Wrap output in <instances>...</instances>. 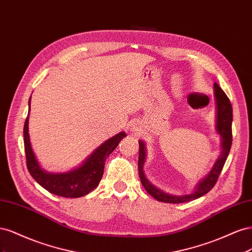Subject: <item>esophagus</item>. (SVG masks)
Returning <instances> with one entry per match:
<instances>
[{
  "mask_svg": "<svg viewBox=\"0 0 252 252\" xmlns=\"http://www.w3.org/2000/svg\"><path fill=\"white\" fill-rule=\"evenodd\" d=\"M133 131H134L135 133H139V132L141 131V128H140V127H136V126H135V127L133 128Z\"/></svg>",
  "mask_w": 252,
  "mask_h": 252,
  "instance_id": "obj_1",
  "label": "esophagus"
}]
</instances>
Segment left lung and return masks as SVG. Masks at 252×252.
<instances>
[{
    "label": "left lung",
    "instance_id": "left-lung-1",
    "mask_svg": "<svg viewBox=\"0 0 252 252\" xmlns=\"http://www.w3.org/2000/svg\"><path fill=\"white\" fill-rule=\"evenodd\" d=\"M215 97H216V104H217V117H216V130L220 136V154L218 157L216 163L213 164L210 171L205 175L203 179H201L195 184L194 189L191 192L185 193V194H171L163 191L162 189L158 188L146 178L144 173V163L146 159L147 156V149L145 142L140 140L139 145V174L142 182V185L146 189V191L154 196L155 199L158 202L163 203H171V204H179V203H185L199 199L207 192H209L212 187L216 185L218 181L219 175L222 171L224 164L227 159L228 155L231 148L232 143V106L227 97L224 91L220 89V87L215 83Z\"/></svg>",
    "mask_w": 252,
    "mask_h": 252
}]
</instances>
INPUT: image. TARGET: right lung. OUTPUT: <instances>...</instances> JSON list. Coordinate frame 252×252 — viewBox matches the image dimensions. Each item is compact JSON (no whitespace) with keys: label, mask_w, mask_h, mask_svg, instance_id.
Instances as JSON below:
<instances>
[{"label":"right lung","mask_w":252,"mask_h":252,"mask_svg":"<svg viewBox=\"0 0 252 252\" xmlns=\"http://www.w3.org/2000/svg\"><path fill=\"white\" fill-rule=\"evenodd\" d=\"M30 100L32 98H29V111L24 124V146L29 173L43 188L56 195L74 199L88 194L91 190L97 187L103 177L106 158L127 134L121 131L113 135L94 149L81 165L74 167L71 170L66 172H48L44 170L37 162L30 143L28 132Z\"/></svg>","instance_id":"obj_1"}]
</instances>
